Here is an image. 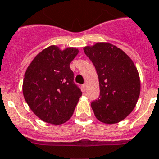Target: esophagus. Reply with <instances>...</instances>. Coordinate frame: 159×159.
I'll use <instances>...</instances> for the list:
<instances>
[{
	"label": "esophagus",
	"mask_w": 159,
	"mask_h": 159,
	"mask_svg": "<svg viewBox=\"0 0 159 159\" xmlns=\"http://www.w3.org/2000/svg\"><path fill=\"white\" fill-rule=\"evenodd\" d=\"M83 89H84V90H86V89H87V84H83Z\"/></svg>",
	"instance_id": "esophagus-1"
}]
</instances>
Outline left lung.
Segmentation results:
<instances>
[{"label":"left lung","instance_id":"1","mask_svg":"<svg viewBox=\"0 0 159 159\" xmlns=\"http://www.w3.org/2000/svg\"><path fill=\"white\" fill-rule=\"evenodd\" d=\"M98 75L100 97L91 103L96 118L107 124L125 119L136 106L141 82L133 61L124 51L109 43L84 48Z\"/></svg>","mask_w":159,"mask_h":159}]
</instances>
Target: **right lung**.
<instances>
[{
    "label": "right lung",
    "mask_w": 159,
    "mask_h": 159,
    "mask_svg": "<svg viewBox=\"0 0 159 159\" xmlns=\"http://www.w3.org/2000/svg\"><path fill=\"white\" fill-rule=\"evenodd\" d=\"M79 50L51 45L35 56L25 72L23 93L31 111L41 120L60 125L70 119L82 96L74 83L70 63Z\"/></svg>",
    "instance_id": "obj_1"
}]
</instances>
